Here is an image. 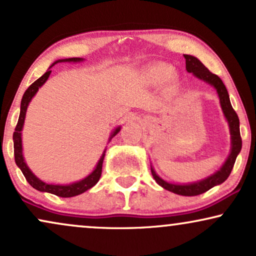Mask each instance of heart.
Listing matches in <instances>:
<instances>
[{"label":"heart","mask_w":256,"mask_h":256,"mask_svg":"<svg viewBox=\"0 0 256 256\" xmlns=\"http://www.w3.org/2000/svg\"><path fill=\"white\" fill-rule=\"evenodd\" d=\"M146 74L150 80L162 83V82H166L171 78L172 68L167 65H153L147 68Z\"/></svg>","instance_id":"1"}]
</instances>
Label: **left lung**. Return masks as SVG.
<instances>
[{
    "mask_svg": "<svg viewBox=\"0 0 256 256\" xmlns=\"http://www.w3.org/2000/svg\"><path fill=\"white\" fill-rule=\"evenodd\" d=\"M186 59V71L194 74L196 77L200 78V80L206 82L212 85L214 88L217 90V94L220 96V106H222L223 114H224L226 121L229 123L230 127V134H232V152H230L228 159L224 162V165L222 166V168L218 172H216L215 174L210 176L209 178L204 179L198 182H194V184L188 185H176V184H170L165 180H162L159 176L154 172L152 168V176L156 179V182L160 186H162L166 190L174 192L176 194L182 196H197L200 194H204L208 190H210L214 186L222 184L223 182L226 180V178L232 173V167L236 162V158L240 153L242 148V138L241 134H240V120L238 114L234 109H232V103H230L228 91H226V85L223 84V82L217 74H214L212 72L208 70L202 62L198 60L197 58L194 56L184 54Z\"/></svg>",
    "mask_w": 256,
    "mask_h": 256,
    "instance_id": "left-lung-1",
    "label": "left lung"
}]
</instances>
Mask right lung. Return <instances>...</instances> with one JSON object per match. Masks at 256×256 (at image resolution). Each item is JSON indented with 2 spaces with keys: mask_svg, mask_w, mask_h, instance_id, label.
Returning a JSON list of instances; mask_svg holds the SVG:
<instances>
[{
  "mask_svg": "<svg viewBox=\"0 0 256 256\" xmlns=\"http://www.w3.org/2000/svg\"><path fill=\"white\" fill-rule=\"evenodd\" d=\"M83 59L80 58H68V59H62V60L56 62L54 64L59 62H80ZM52 64V66L54 65ZM51 66V68H52ZM50 74H51V70L46 71L39 80H36L33 84L30 85V88L26 90V92L24 94L21 100V110H20V116H18V121L16 127H15V132L12 134V140H14V156H15V162L16 165L20 167V170L24 173L26 180L30 182V186H33L34 188L38 191L41 192H50V194H53L56 196H59V197H74V196H78L83 192L88 191L89 188H92L97 184V182L100 180V174H102V165H103V159H104V152L100 156L98 164H97L96 168L94 170V172L86 176V178L83 179V180L74 182V184L70 185H52V184H46V182H41L39 178H36L33 173L30 172V170L28 168L26 162L24 160V156H22V141H21V130L22 127H24V118H26V110L28 104H30V100L33 98L34 94H36V91L39 90V88L45 82L48 80ZM120 132V127L116 128L114 130L112 138L115 136Z\"/></svg>",
  "mask_w": 256,
  "mask_h": 256,
  "instance_id": "obj_1",
  "label": "right lung"
}]
</instances>
